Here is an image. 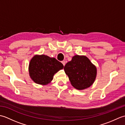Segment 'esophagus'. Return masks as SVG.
<instances>
[{
  "label": "esophagus",
  "mask_w": 125,
  "mask_h": 125,
  "mask_svg": "<svg viewBox=\"0 0 125 125\" xmlns=\"http://www.w3.org/2000/svg\"><path fill=\"white\" fill-rule=\"evenodd\" d=\"M62 64H63V65H65V63H66V62H65V61H62Z\"/></svg>",
  "instance_id": "esophagus-1"
}]
</instances>
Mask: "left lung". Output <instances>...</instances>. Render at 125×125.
Here are the masks:
<instances>
[{"mask_svg":"<svg viewBox=\"0 0 125 125\" xmlns=\"http://www.w3.org/2000/svg\"><path fill=\"white\" fill-rule=\"evenodd\" d=\"M64 70L71 85L79 90L92 85L97 76V68L85 56H74L65 64Z\"/></svg>","mask_w":125,"mask_h":125,"instance_id":"left-lung-1","label":"left lung"}]
</instances>
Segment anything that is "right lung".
Listing matches in <instances>:
<instances>
[{"label":"right lung","instance_id":"obj_1","mask_svg":"<svg viewBox=\"0 0 125 125\" xmlns=\"http://www.w3.org/2000/svg\"><path fill=\"white\" fill-rule=\"evenodd\" d=\"M64 68L63 64L55 58L47 55H36L29 64V73L36 84L47 85L52 80L55 73Z\"/></svg>","mask_w":125,"mask_h":125}]
</instances>
